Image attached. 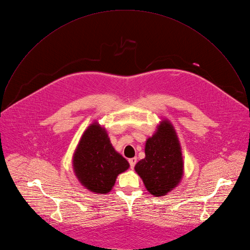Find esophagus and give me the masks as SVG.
Returning <instances> with one entry per match:
<instances>
[{
  "label": "esophagus",
  "mask_w": 250,
  "mask_h": 250,
  "mask_svg": "<svg viewBox=\"0 0 250 250\" xmlns=\"http://www.w3.org/2000/svg\"><path fill=\"white\" fill-rule=\"evenodd\" d=\"M129 163H130V166H131V168L133 169L134 167H135V165H136V163H137V158L136 157H133V158H130L129 159Z\"/></svg>",
  "instance_id": "34e87169"
}]
</instances>
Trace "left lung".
<instances>
[{
    "mask_svg": "<svg viewBox=\"0 0 250 250\" xmlns=\"http://www.w3.org/2000/svg\"><path fill=\"white\" fill-rule=\"evenodd\" d=\"M145 153L135 171L152 195H166L179 185L184 174L180 142L170 121L160 122L156 132L146 140Z\"/></svg>",
    "mask_w": 250,
    "mask_h": 250,
    "instance_id": "1",
    "label": "left lung"
}]
</instances>
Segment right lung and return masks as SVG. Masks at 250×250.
Here are the masks:
<instances>
[{"label": "right lung", "mask_w": 250, "mask_h": 250, "mask_svg": "<svg viewBox=\"0 0 250 250\" xmlns=\"http://www.w3.org/2000/svg\"><path fill=\"white\" fill-rule=\"evenodd\" d=\"M72 164L81 185L101 194L109 192L117 176L130 166L114 149L105 129L98 122L91 124L83 133L74 151Z\"/></svg>", "instance_id": "1"}]
</instances>
